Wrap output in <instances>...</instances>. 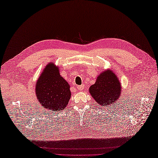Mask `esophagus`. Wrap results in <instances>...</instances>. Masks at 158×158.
<instances>
[{
    "label": "esophagus",
    "mask_w": 158,
    "mask_h": 158,
    "mask_svg": "<svg viewBox=\"0 0 158 158\" xmlns=\"http://www.w3.org/2000/svg\"><path fill=\"white\" fill-rule=\"evenodd\" d=\"M84 85L83 84H82V85H78L77 86V89H78L79 90H82V89H83V88H84Z\"/></svg>",
    "instance_id": "1"
}]
</instances>
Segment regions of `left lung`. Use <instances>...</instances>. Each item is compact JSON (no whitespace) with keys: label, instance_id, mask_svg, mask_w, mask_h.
Listing matches in <instances>:
<instances>
[{"label":"left lung","instance_id":"8db88e82","mask_svg":"<svg viewBox=\"0 0 158 158\" xmlns=\"http://www.w3.org/2000/svg\"><path fill=\"white\" fill-rule=\"evenodd\" d=\"M89 92L100 106H108L119 98L122 87L118 77L108 69L97 77L95 83L90 86Z\"/></svg>","mask_w":158,"mask_h":158}]
</instances>
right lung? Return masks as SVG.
Masks as SVG:
<instances>
[{"label":"right lung","instance_id":"right-lung-1","mask_svg":"<svg viewBox=\"0 0 158 158\" xmlns=\"http://www.w3.org/2000/svg\"><path fill=\"white\" fill-rule=\"evenodd\" d=\"M59 67L49 62L43 70L36 83L39 102L45 110H64L71 96L69 83L60 75Z\"/></svg>","mask_w":158,"mask_h":158}]
</instances>
